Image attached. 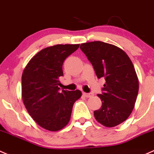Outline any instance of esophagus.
I'll list each match as a JSON object with an SVG mask.
<instances>
[{"mask_svg": "<svg viewBox=\"0 0 154 154\" xmlns=\"http://www.w3.org/2000/svg\"><path fill=\"white\" fill-rule=\"evenodd\" d=\"M83 95L85 97L87 98H89V97H93V93H83Z\"/></svg>", "mask_w": 154, "mask_h": 154, "instance_id": "obj_1", "label": "esophagus"}]
</instances>
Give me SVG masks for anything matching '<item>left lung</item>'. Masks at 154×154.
<instances>
[{
  "label": "left lung",
  "instance_id": "left-lung-1",
  "mask_svg": "<svg viewBox=\"0 0 154 154\" xmlns=\"http://www.w3.org/2000/svg\"><path fill=\"white\" fill-rule=\"evenodd\" d=\"M80 49L106 84L97 94L102 106L94 111L95 119L106 127H114L131 114L139 91V80L131 60L122 49L102 41L82 43Z\"/></svg>",
  "mask_w": 154,
  "mask_h": 154
}]
</instances>
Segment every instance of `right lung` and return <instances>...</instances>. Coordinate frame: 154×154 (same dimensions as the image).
I'll return each instance as SVG.
<instances>
[{"mask_svg": "<svg viewBox=\"0 0 154 154\" xmlns=\"http://www.w3.org/2000/svg\"><path fill=\"white\" fill-rule=\"evenodd\" d=\"M80 44H58L37 53L22 74V99L27 111L40 127L50 131L63 128L70 120L80 90L60 91L63 64Z\"/></svg>", "mask_w": 154, "mask_h": 154, "instance_id": "right-lung-1", "label": "right lung"}]
</instances>
